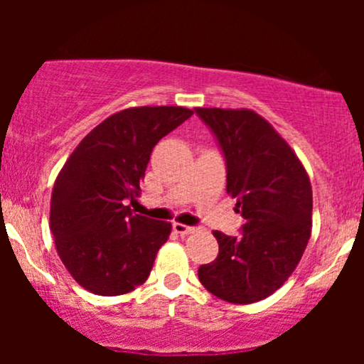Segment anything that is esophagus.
<instances>
[{
    "label": "esophagus",
    "instance_id": "esophagus-1",
    "mask_svg": "<svg viewBox=\"0 0 364 364\" xmlns=\"http://www.w3.org/2000/svg\"><path fill=\"white\" fill-rule=\"evenodd\" d=\"M172 229H174L178 234H181V236H186V234H193L197 230L196 227L185 225V223H179V222H176L174 225H172Z\"/></svg>",
    "mask_w": 364,
    "mask_h": 364
}]
</instances>
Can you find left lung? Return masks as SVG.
Listing matches in <instances>:
<instances>
[{
    "label": "left lung",
    "mask_w": 364,
    "mask_h": 364,
    "mask_svg": "<svg viewBox=\"0 0 364 364\" xmlns=\"http://www.w3.org/2000/svg\"><path fill=\"white\" fill-rule=\"evenodd\" d=\"M196 112L225 155L227 193L247 222L240 237L213 230L218 257L199 267L213 296L236 304L266 299L287 282L311 234V185L284 137L252 109Z\"/></svg>",
    "instance_id": "8db88e82"
}]
</instances>
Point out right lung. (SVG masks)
I'll return each instance as SVG.
<instances>
[{
    "label": "right lung",
    "instance_id": "1",
    "mask_svg": "<svg viewBox=\"0 0 364 364\" xmlns=\"http://www.w3.org/2000/svg\"><path fill=\"white\" fill-rule=\"evenodd\" d=\"M193 111L174 105L130 107L95 127L58 174L50 230L73 280L98 296L132 292L148 280L168 222L135 215L153 148Z\"/></svg>",
    "mask_w": 364,
    "mask_h": 364
}]
</instances>
